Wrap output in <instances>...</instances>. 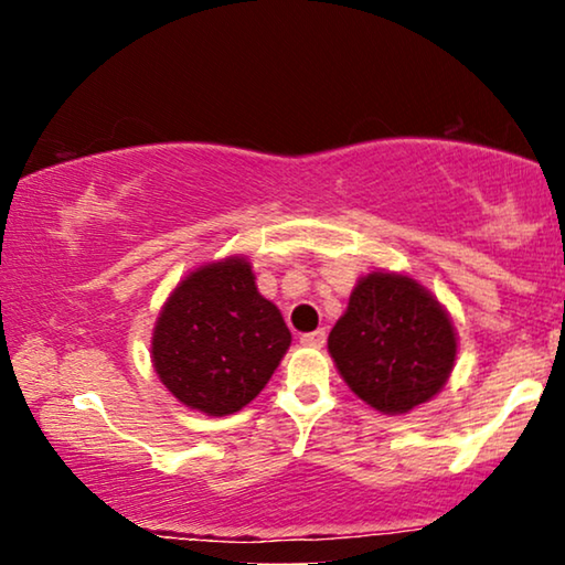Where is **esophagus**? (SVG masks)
Wrapping results in <instances>:
<instances>
[{
  "label": "esophagus",
  "instance_id": "esophagus-1",
  "mask_svg": "<svg viewBox=\"0 0 565 565\" xmlns=\"http://www.w3.org/2000/svg\"><path fill=\"white\" fill-rule=\"evenodd\" d=\"M323 342H327V331L323 329H316L311 334L300 337V344L303 347H323Z\"/></svg>",
  "mask_w": 565,
  "mask_h": 565
}]
</instances>
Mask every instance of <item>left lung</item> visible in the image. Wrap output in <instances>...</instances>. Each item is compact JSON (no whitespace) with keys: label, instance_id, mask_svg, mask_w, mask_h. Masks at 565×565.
Wrapping results in <instances>:
<instances>
[{"label":"left lung","instance_id":"1","mask_svg":"<svg viewBox=\"0 0 565 565\" xmlns=\"http://www.w3.org/2000/svg\"><path fill=\"white\" fill-rule=\"evenodd\" d=\"M329 354L354 396L396 416L445 388L458 358V331L412 275L373 269L354 285L331 329Z\"/></svg>","mask_w":565,"mask_h":565}]
</instances>
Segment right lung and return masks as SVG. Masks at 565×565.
I'll use <instances>...</instances> for the list:
<instances>
[{
    "mask_svg": "<svg viewBox=\"0 0 565 565\" xmlns=\"http://www.w3.org/2000/svg\"><path fill=\"white\" fill-rule=\"evenodd\" d=\"M238 254L184 275L161 306L151 362L188 408L228 416L259 396L292 342L280 308L257 290Z\"/></svg>",
    "mask_w": 565,
    "mask_h": 565,
    "instance_id": "right-lung-1",
    "label": "right lung"
}]
</instances>
